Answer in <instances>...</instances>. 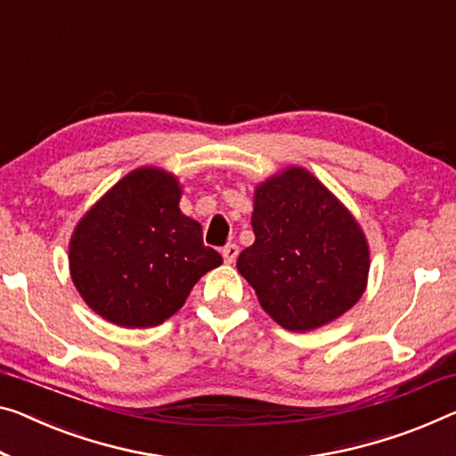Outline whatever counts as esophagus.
I'll return each mask as SVG.
<instances>
[{"mask_svg": "<svg viewBox=\"0 0 456 456\" xmlns=\"http://www.w3.org/2000/svg\"><path fill=\"white\" fill-rule=\"evenodd\" d=\"M222 256H224V261H226L228 265H232L236 261V256H238V247H236V244H226V247L222 248Z\"/></svg>", "mask_w": 456, "mask_h": 456, "instance_id": "esophagus-1", "label": "esophagus"}]
</instances>
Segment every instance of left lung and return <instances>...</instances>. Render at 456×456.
<instances>
[{"instance_id":"8db88e82","label":"left lung","mask_w":456,"mask_h":456,"mask_svg":"<svg viewBox=\"0 0 456 456\" xmlns=\"http://www.w3.org/2000/svg\"><path fill=\"white\" fill-rule=\"evenodd\" d=\"M250 224L255 242L236 267L277 324L314 330L359 301L369 275L367 240L312 173L293 167L258 185Z\"/></svg>"}]
</instances>
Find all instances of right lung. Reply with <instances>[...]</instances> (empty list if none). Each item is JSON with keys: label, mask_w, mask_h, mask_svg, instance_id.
I'll list each match as a JSON object with an SVG mask.
<instances>
[{"label": "right lung", "mask_w": 456, "mask_h": 456, "mask_svg": "<svg viewBox=\"0 0 456 456\" xmlns=\"http://www.w3.org/2000/svg\"><path fill=\"white\" fill-rule=\"evenodd\" d=\"M179 198L173 175L146 167L126 175L79 222L69 247L71 277L102 318L124 328L163 324L198 279L222 265Z\"/></svg>", "instance_id": "right-lung-1"}]
</instances>
